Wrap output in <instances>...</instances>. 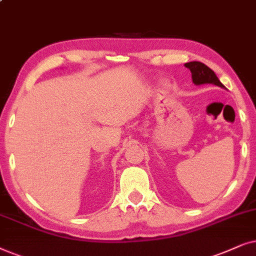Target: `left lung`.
<instances>
[{
    "mask_svg": "<svg viewBox=\"0 0 256 256\" xmlns=\"http://www.w3.org/2000/svg\"><path fill=\"white\" fill-rule=\"evenodd\" d=\"M192 74V80L196 85L202 84H214L216 86L224 88V85L219 80L216 74L212 69L202 62H190L185 64Z\"/></svg>",
    "mask_w": 256,
    "mask_h": 256,
    "instance_id": "obj_1",
    "label": "left lung"
}]
</instances>
